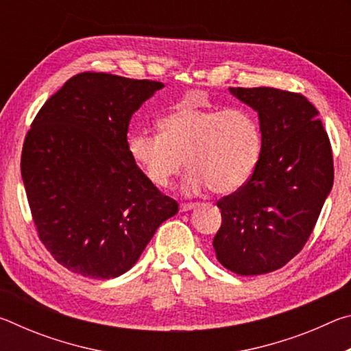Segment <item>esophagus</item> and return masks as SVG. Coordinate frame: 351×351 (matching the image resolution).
Returning <instances> with one entry per match:
<instances>
[{"label": "esophagus", "mask_w": 351, "mask_h": 351, "mask_svg": "<svg viewBox=\"0 0 351 351\" xmlns=\"http://www.w3.org/2000/svg\"><path fill=\"white\" fill-rule=\"evenodd\" d=\"M195 207H197V204H195V203H182V204L180 206V210H181V212H189V210L195 209Z\"/></svg>", "instance_id": "34e87169"}]
</instances>
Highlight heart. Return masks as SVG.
<instances>
[{"mask_svg":"<svg viewBox=\"0 0 351 351\" xmlns=\"http://www.w3.org/2000/svg\"><path fill=\"white\" fill-rule=\"evenodd\" d=\"M159 128L161 134L136 130L128 136L130 156L156 187H167L186 159L190 170L184 193L207 187L232 193L245 186L258 164L261 132L247 108L178 106L159 121Z\"/></svg>","mask_w":351,"mask_h":351,"instance_id":"b5f03b06","label":"heart"}]
</instances>
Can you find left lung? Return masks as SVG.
I'll return each instance as SVG.
<instances>
[{
    "label": "left lung",
    "instance_id": "1",
    "mask_svg": "<svg viewBox=\"0 0 351 351\" xmlns=\"http://www.w3.org/2000/svg\"><path fill=\"white\" fill-rule=\"evenodd\" d=\"M258 114L261 153L245 186L218 201L217 258L240 276L282 268L310 239L335 180L328 134L310 100L276 88H229Z\"/></svg>",
    "mask_w": 351,
    "mask_h": 351
}]
</instances>
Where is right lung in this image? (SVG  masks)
<instances>
[{
  "label": "right lung",
  "instance_id": "1",
  "mask_svg": "<svg viewBox=\"0 0 351 351\" xmlns=\"http://www.w3.org/2000/svg\"><path fill=\"white\" fill-rule=\"evenodd\" d=\"M161 82L82 73L41 106L21 178L38 237L58 263L91 278L132 269L178 203L128 153L132 116Z\"/></svg>",
  "mask_w": 351,
  "mask_h": 351
}]
</instances>
